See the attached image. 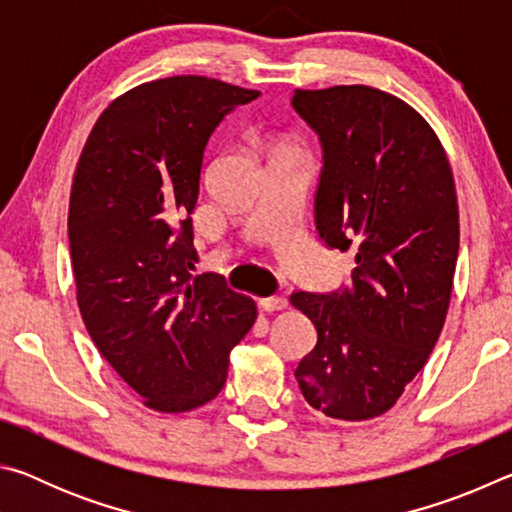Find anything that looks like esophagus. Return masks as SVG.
I'll return each instance as SVG.
<instances>
[{
	"label": "esophagus",
	"instance_id": "obj_1",
	"mask_svg": "<svg viewBox=\"0 0 512 512\" xmlns=\"http://www.w3.org/2000/svg\"><path fill=\"white\" fill-rule=\"evenodd\" d=\"M259 307H262L264 311H268V314H271V311H284L289 307V300L287 298H262L259 300Z\"/></svg>",
	"mask_w": 512,
	"mask_h": 512
}]
</instances>
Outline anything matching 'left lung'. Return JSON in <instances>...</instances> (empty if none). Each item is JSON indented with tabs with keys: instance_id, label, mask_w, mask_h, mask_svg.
<instances>
[{
	"instance_id": "obj_1",
	"label": "left lung",
	"mask_w": 512,
	"mask_h": 512,
	"mask_svg": "<svg viewBox=\"0 0 512 512\" xmlns=\"http://www.w3.org/2000/svg\"><path fill=\"white\" fill-rule=\"evenodd\" d=\"M291 103L325 151L318 235L329 248L357 250L343 291L291 296L318 332L296 379L327 418H379L424 368L445 325L458 257L452 167L427 119L395 94L298 88Z\"/></svg>"
}]
</instances>
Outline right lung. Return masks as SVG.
<instances>
[{
  "label": "right lung",
  "instance_id": "right-lung-1",
  "mask_svg": "<svg viewBox=\"0 0 512 512\" xmlns=\"http://www.w3.org/2000/svg\"><path fill=\"white\" fill-rule=\"evenodd\" d=\"M257 90L210 76L135 85L101 112L69 194V253L83 323L117 375L158 413L212 402L257 320L219 275L192 277L203 151Z\"/></svg>",
  "mask_w": 512,
  "mask_h": 512
}]
</instances>
